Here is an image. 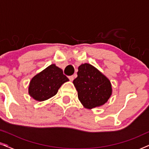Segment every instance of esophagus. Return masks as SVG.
<instances>
[{"mask_svg":"<svg viewBox=\"0 0 149 149\" xmlns=\"http://www.w3.org/2000/svg\"><path fill=\"white\" fill-rule=\"evenodd\" d=\"M68 78H69V79H70V81H72L73 80H74V76H73V75H72V76H70Z\"/></svg>","mask_w":149,"mask_h":149,"instance_id":"1","label":"esophagus"}]
</instances>
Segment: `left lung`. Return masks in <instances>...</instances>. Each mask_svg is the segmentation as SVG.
<instances>
[{
	"instance_id": "left-lung-1",
	"label": "left lung",
	"mask_w": 149,
	"mask_h": 149,
	"mask_svg": "<svg viewBox=\"0 0 149 149\" xmlns=\"http://www.w3.org/2000/svg\"><path fill=\"white\" fill-rule=\"evenodd\" d=\"M78 70L73 84L83 107L91 109L107 102L113 91L109 79L95 67L87 63L80 65Z\"/></svg>"
}]
</instances>
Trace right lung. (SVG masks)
Listing matches in <instances>:
<instances>
[{"label": "right lung", "instance_id": "1", "mask_svg": "<svg viewBox=\"0 0 149 149\" xmlns=\"http://www.w3.org/2000/svg\"><path fill=\"white\" fill-rule=\"evenodd\" d=\"M68 81L62 69L51 64L31 79L28 93L36 101L47 100L54 96L62 85Z\"/></svg>", "mask_w": 149, "mask_h": 149}]
</instances>
